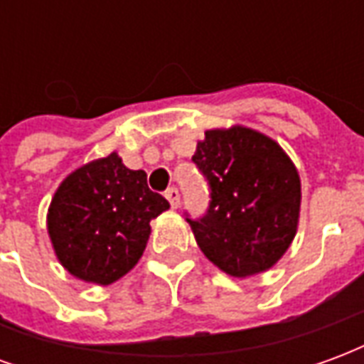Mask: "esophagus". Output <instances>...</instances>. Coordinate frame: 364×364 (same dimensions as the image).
<instances>
[{"mask_svg": "<svg viewBox=\"0 0 364 364\" xmlns=\"http://www.w3.org/2000/svg\"><path fill=\"white\" fill-rule=\"evenodd\" d=\"M166 198L169 200L171 208H177V206H179V191L175 189V187H171V189L166 191Z\"/></svg>", "mask_w": 364, "mask_h": 364, "instance_id": "obj_1", "label": "esophagus"}]
</instances>
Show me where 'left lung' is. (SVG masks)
I'll use <instances>...</instances> for the list:
<instances>
[{
	"mask_svg": "<svg viewBox=\"0 0 364 364\" xmlns=\"http://www.w3.org/2000/svg\"><path fill=\"white\" fill-rule=\"evenodd\" d=\"M210 185V205L191 220L206 259L245 279L274 267L296 236L300 175L279 142L234 124L210 128L193 156Z\"/></svg>",
	"mask_w": 364,
	"mask_h": 364,
	"instance_id": "left-lung-1",
	"label": "left lung"
}]
</instances>
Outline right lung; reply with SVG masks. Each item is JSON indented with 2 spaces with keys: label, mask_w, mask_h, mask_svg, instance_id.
Masks as SVG:
<instances>
[{
  "label": "right lung",
  "mask_w": 364,
  "mask_h": 364,
  "mask_svg": "<svg viewBox=\"0 0 364 364\" xmlns=\"http://www.w3.org/2000/svg\"><path fill=\"white\" fill-rule=\"evenodd\" d=\"M169 203L148 189L142 169H128L117 151L74 169L48 206L46 230L60 265L75 279L107 287L142 257L150 222Z\"/></svg>",
  "instance_id": "1"
}]
</instances>
